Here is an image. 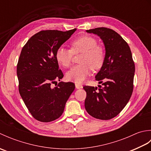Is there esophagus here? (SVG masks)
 I'll list each match as a JSON object with an SVG mask.
<instances>
[{
	"label": "esophagus",
	"mask_w": 151,
	"mask_h": 151,
	"mask_svg": "<svg viewBox=\"0 0 151 151\" xmlns=\"http://www.w3.org/2000/svg\"><path fill=\"white\" fill-rule=\"evenodd\" d=\"M75 87L76 89H81L83 88V86L81 84H75Z\"/></svg>",
	"instance_id": "obj_1"
}]
</instances>
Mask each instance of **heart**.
<instances>
[{"instance_id": "obj_1", "label": "heart", "mask_w": 151, "mask_h": 151, "mask_svg": "<svg viewBox=\"0 0 151 151\" xmlns=\"http://www.w3.org/2000/svg\"><path fill=\"white\" fill-rule=\"evenodd\" d=\"M95 38L90 36H82L70 43L71 50L60 47L56 52V59L64 67L70 66L73 53L82 52L79 62L81 63L71 67L66 73V78L70 81L82 83L87 78L91 68L100 69L103 65L105 52L103 47L97 45Z\"/></svg>"}]
</instances>
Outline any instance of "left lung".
Returning <instances> with one entry per match:
<instances>
[{
    "label": "left lung",
    "mask_w": 151,
    "mask_h": 151,
    "mask_svg": "<svg viewBox=\"0 0 151 151\" xmlns=\"http://www.w3.org/2000/svg\"><path fill=\"white\" fill-rule=\"evenodd\" d=\"M101 38L105 48L103 65L95 80L104 86L84 87L87 96L85 108L96 119L108 120L120 113L133 91L135 65L129 45L116 32L101 27L86 30Z\"/></svg>",
    "instance_id": "left-lung-1"
}]
</instances>
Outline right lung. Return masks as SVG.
I'll use <instances>...</instances> for the list:
<instances>
[{"label": "right lung", "instance_id": "right-lung-1", "mask_svg": "<svg viewBox=\"0 0 151 151\" xmlns=\"http://www.w3.org/2000/svg\"><path fill=\"white\" fill-rule=\"evenodd\" d=\"M76 30L41 31L21 50L17 66L19 93L37 121L47 123L59 118L75 88L73 82H60L54 88L51 83L63 77L56 59V50Z\"/></svg>", "mask_w": 151, "mask_h": 151}]
</instances>
